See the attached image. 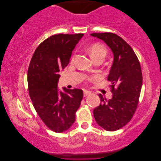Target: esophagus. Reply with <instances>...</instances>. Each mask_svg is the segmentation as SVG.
I'll return each instance as SVG.
<instances>
[{
  "label": "esophagus",
  "instance_id": "obj_1",
  "mask_svg": "<svg viewBox=\"0 0 161 161\" xmlns=\"http://www.w3.org/2000/svg\"><path fill=\"white\" fill-rule=\"evenodd\" d=\"M91 94V92H90L89 91H88V90H84V91H83V96L85 97H87L88 95H89V94Z\"/></svg>",
  "mask_w": 161,
  "mask_h": 161
}]
</instances>
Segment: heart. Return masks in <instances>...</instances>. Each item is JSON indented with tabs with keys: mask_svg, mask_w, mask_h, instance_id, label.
I'll return each instance as SVG.
<instances>
[{
	"mask_svg": "<svg viewBox=\"0 0 161 161\" xmlns=\"http://www.w3.org/2000/svg\"><path fill=\"white\" fill-rule=\"evenodd\" d=\"M89 52L92 58L95 60L98 58H104L106 54V49L104 46L100 44H93L89 48ZM92 79V78H91Z\"/></svg>",
	"mask_w": 161,
	"mask_h": 161,
	"instance_id": "heart-1",
	"label": "heart"
}]
</instances>
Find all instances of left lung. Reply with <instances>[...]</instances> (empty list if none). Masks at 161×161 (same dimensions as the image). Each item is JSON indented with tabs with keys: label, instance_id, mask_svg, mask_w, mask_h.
Segmentation results:
<instances>
[{
	"label": "left lung",
	"instance_id": "left-lung-1",
	"mask_svg": "<svg viewBox=\"0 0 161 161\" xmlns=\"http://www.w3.org/2000/svg\"><path fill=\"white\" fill-rule=\"evenodd\" d=\"M101 39L114 54L108 80L111 82V100L99 94L100 104L93 111L96 122L108 131H115L127 125L137 108L142 86L139 61L130 46L112 33L90 34Z\"/></svg>",
	"mask_w": 161,
	"mask_h": 161
}]
</instances>
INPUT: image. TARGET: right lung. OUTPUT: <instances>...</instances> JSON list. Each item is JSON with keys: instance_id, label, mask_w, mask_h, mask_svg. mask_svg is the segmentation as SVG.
Here are the masks:
<instances>
[{"instance_id": "1", "label": "right lung", "mask_w": 161, "mask_h": 161, "mask_svg": "<svg viewBox=\"0 0 161 161\" xmlns=\"http://www.w3.org/2000/svg\"><path fill=\"white\" fill-rule=\"evenodd\" d=\"M83 34H56L35 50L28 70L29 95L43 122L56 133L69 129L83 97L81 89H58L59 72L68 65Z\"/></svg>"}]
</instances>
